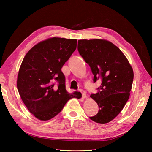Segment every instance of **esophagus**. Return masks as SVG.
Segmentation results:
<instances>
[{
    "label": "esophagus",
    "instance_id": "34e87169",
    "mask_svg": "<svg viewBox=\"0 0 152 152\" xmlns=\"http://www.w3.org/2000/svg\"><path fill=\"white\" fill-rule=\"evenodd\" d=\"M80 92L82 93V98H86L87 96H86V93L85 92V91L82 90V89H80Z\"/></svg>",
    "mask_w": 152,
    "mask_h": 152
}]
</instances>
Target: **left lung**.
Masks as SVG:
<instances>
[{"label":"left lung","mask_w":152,"mask_h":152,"mask_svg":"<svg viewBox=\"0 0 152 152\" xmlns=\"http://www.w3.org/2000/svg\"><path fill=\"white\" fill-rule=\"evenodd\" d=\"M77 49L91 68L94 83L102 81L97 93L90 96L98 103V112L89 118L97 123H108L122 111L129 98L132 68L121 50L109 41L79 40Z\"/></svg>","instance_id":"1"}]
</instances>
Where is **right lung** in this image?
I'll use <instances>...</instances> for the list:
<instances>
[{
  "instance_id": "add662e5",
  "label": "right lung",
  "mask_w": 152,
  "mask_h": 152,
  "mask_svg": "<svg viewBox=\"0 0 152 152\" xmlns=\"http://www.w3.org/2000/svg\"><path fill=\"white\" fill-rule=\"evenodd\" d=\"M77 42L76 39H47L32 48L22 61L17 88L26 108L40 121L57 115L70 99L81 98L80 92L66 91L61 72L76 49Z\"/></svg>"
}]
</instances>
